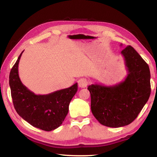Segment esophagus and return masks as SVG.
<instances>
[{"label": "esophagus", "instance_id": "obj_1", "mask_svg": "<svg viewBox=\"0 0 157 157\" xmlns=\"http://www.w3.org/2000/svg\"><path fill=\"white\" fill-rule=\"evenodd\" d=\"M88 84V81L86 78H80L78 80V86L79 88H86Z\"/></svg>", "mask_w": 157, "mask_h": 157}]
</instances>
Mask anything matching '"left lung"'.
I'll return each instance as SVG.
<instances>
[{"mask_svg":"<svg viewBox=\"0 0 157 157\" xmlns=\"http://www.w3.org/2000/svg\"><path fill=\"white\" fill-rule=\"evenodd\" d=\"M121 54L128 71L124 80L114 86L96 84L88 87L92 114L100 123L110 128H120L134 121L151 91L147 63L131 46H127Z\"/></svg>","mask_w":157,"mask_h":157,"instance_id":"obj_1","label":"left lung"}]
</instances>
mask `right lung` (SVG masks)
Wrapping results in <instances>:
<instances>
[{"instance_id": "right-lung-1", "label": "right lung", "mask_w": 157, "mask_h": 157, "mask_svg": "<svg viewBox=\"0 0 157 157\" xmlns=\"http://www.w3.org/2000/svg\"><path fill=\"white\" fill-rule=\"evenodd\" d=\"M23 52L9 75L13 105L18 115L29 124L44 131H52L62 124L67 115L69 103L78 91V83L48 94H35L19 78L18 67Z\"/></svg>"}]
</instances>
